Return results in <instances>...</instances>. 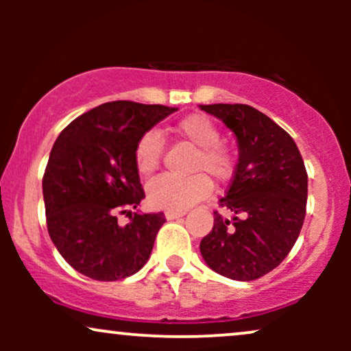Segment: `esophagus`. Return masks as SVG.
Here are the masks:
<instances>
[{"mask_svg":"<svg viewBox=\"0 0 351 351\" xmlns=\"http://www.w3.org/2000/svg\"><path fill=\"white\" fill-rule=\"evenodd\" d=\"M183 216H184V211H170V209L165 211V217H167V219H178V217H183Z\"/></svg>","mask_w":351,"mask_h":351,"instance_id":"esophagus-1","label":"esophagus"}]
</instances>
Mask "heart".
<instances>
[{
	"mask_svg": "<svg viewBox=\"0 0 351 351\" xmlns=\"http://www.w3.org/2000/svg\"><path fill=\"white\" fill-rule=\"evenodd\" d=\"M171 132L180 138L188 140L195 147L196 156L193 160V171L198 175L178 178L173 175H160L147 186V196L152 206L184 211L198 201L204 199L211 191V181H226L234 171V155L231 148L221 143V130L215 120L203 114L183 117L171 127ZM165 143L162 135L148 130L136 140L134 158L135 167L142 175H152L162 162Z\"/></svg>",
	"mask_w": 351,
	"mask_h": 351,
	"instance_id": "b5f03b06",
	"label": "heart"
}]
</instances>
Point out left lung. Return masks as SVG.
<instances>
[{
	"instance_id": "1",
	"label": "left lung",
	"mask_w": 351,
	"mask_h": 351,
	"mask_svg": "<svg viewBox=\"0 0 351 351\" xmlns=\"http://www.w3.org/2000/svg\"><path fill=\"white\" fill-rule=\"evenodd\" d=\"M236 135L239 158L219 204L215 226L199 251L213 271L232 280H256L287 257L300 234L307 206V171L284 128L244 104L199 106Z\"/></svg>"
}]
</instances>
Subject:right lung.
Wrapping results in <instances>:
<instances>
[{
	"label": "right lung",
	"mask_w": 351,
	"mask_h": 351,
	"mask_svg": "<svg viewBox=\"0 0 351 351\" xmlns=\"http://www.w3.org/2000/svg\"><path fill=\"white\" fill-rule=\"evenodd\" d=\"M176 107L115 100L92 108L58 136L43 176L47 231L75 271L110 282L147 264L163 213L138 215L145 193L135 167L136 140ZM127 214L122 227L116 217Z\"/></svg>",
	"instance_id": "obj_1"
}]
</instances>
